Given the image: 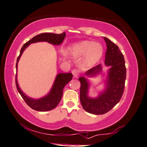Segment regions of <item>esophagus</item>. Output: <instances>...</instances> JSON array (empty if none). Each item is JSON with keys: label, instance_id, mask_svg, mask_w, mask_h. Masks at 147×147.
<instances>
[{"label": "esophagus", "instance_id": "obj_1", "mask_svg": "<svg viewBox=\"0 0 147 147\" xmlns=\"http://www.w3.org/2000/svg\"><path fill=\"white\" fill-rule=\"evenodd\" d=\"M72 75H73L74 77H75V78H77V77H78V76L79 75V70L75 69V70H72Z\"/></svg>", "mask_w": 147, "mask_h": 147}]
</instances>
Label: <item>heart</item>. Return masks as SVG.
Wrapping results in <instances>:
<instances>
[{
  "mask_svg": "<svg viewBox=\"0 0 147 147\" xmlns=\"http://www.w3.org/2000/svg\"><path fill=\"white\" fill-rule=\"evenodd\" d=\"M104 49L100 43L92 41H82L74 45L72 53L75 57H81L85 54V62L91 66L100 60Z\"/></svg>",
  "mask_w": 147,
  "mask_h": 147,
  "instance_id": "b5f03b06",
  "label": "heart"
}]
</instances>
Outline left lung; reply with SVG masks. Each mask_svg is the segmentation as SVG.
<instances>
[{
	"label": "left lung",
	"instance_id": "left-lung-1",
	"mask_svg": "<svg viewBox=\"0 0 147 147\" xmlns=\"http://www.w3.org/2000/svg\"><path fill=\"white\" fill-rule=\"evenodd\" d=\"M107 45L105 65L109 67L105 81V88L96 98L88 96L90 83L85 77H81L80 101L83 108L90 114L100 115L108 112L121 100L125 89L126 68L124 56L117 45L104 37ZM102 72L101 64L88 70L87 77H95Z\"/></svg>",
	"mask_w": 147,
	"mask_h": 147
}]
</instances>
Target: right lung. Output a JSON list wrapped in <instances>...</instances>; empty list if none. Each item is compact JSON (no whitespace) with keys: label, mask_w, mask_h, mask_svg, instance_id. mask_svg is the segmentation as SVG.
Listing matches in <instances>:
<instances>
[{"label":"right lung","mask_w":147,"mask_h":147,"mask_svg":"<svg viewBox=\"0 0 147 147\" xmlns=\"http://www.w3.org/2000/svg\"><path fill=\"white\" fill-rule=\"evenodd\" d=\"M65 37H66L65 32L61 33V34L44 33L33 37L32 39H31L27 42H26L21 49L20 55L18 57L16 66V72L18 70V63L20 57L22 56L23 52L25 50L26 48L29 47L31 44L40 42H47L51 44V45L58 46L62 43ZM72 77H73V75L70 72H69V73L57 74L50 92L46 96L42 97L40 98H38V99L26 96L25 94L21 90L20 87H19L18 83L17 74L16 75V85L18 91L20 93L21 96L22 97V98L26 102V103L31 108L34 109V110L40 111V112H47V111H50L51 109L55 108L58 104L59 103L63 95V88H64L66 84H68L72 80Z\"/></svg>","instance_id":"1"}]
</instances>
